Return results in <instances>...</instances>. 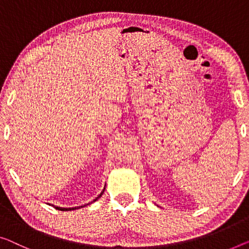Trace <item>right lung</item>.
Instances as JSON below:
<instances>
[{
	"mask_svg": "<svg viewBox=\"0 0 249 249\" xmlns=\"http://www.w3.org/2000/svg\"><path fill=\"white\" fill-rule=\"evenodd\" d=\"M104 190H105V189H104ZM104 190H103L102 194L97 196V198L94 199V201H96V200H97L98 198H101L102 195L104 194ZM94 201H92V202H94ZM81 207H83V206H81ZM81 207H77V208H76V207H75V208H61V207H54V208H55V209H58V210H61V211H68V210H75V209H79V208H81Z\"/></svg>",
	"mask_w": 249,
	"mask_h": 249,
	"instance_id": "add662e5",
	"label": "right lung"
}]
</instances>
